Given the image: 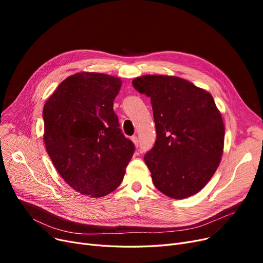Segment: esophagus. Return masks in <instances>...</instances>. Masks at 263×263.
<instances>
[{
  "label": "esophagus",
  "instance_id": "34e87169",
  "mask_svg": "<svg viewBox=\"0 0 263 263\" xmlns=\"http://www.w3.org/2000/svg\"><path fill=\"white\" fill-rule=\"evenodd\" d=\"M131 140H132V142L134 143V145H135V147H139V137H137L136 135H133L132 137H131Z\"/></svg>",
  "mask_w": 263,
  "mask_h": 263
}]
</instances>
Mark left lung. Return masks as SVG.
<instances>
[{"mask_svg":"<svg viewBox=\"0 0 263 263\" xmlns=\"http://www.w3.org/2000/svg\"><path fill=\"white\" fill-rule=\"evenodd\" d=\"M132 84L153 105L157 140L144 160L154 184L176 199L196 194L223 155L225 128L213 97L178 77L144 76Z\"/></svg>","mask_w":263,"mask_h":263,"instance_id":"obj_1","label":"left lung"}]
</instances>
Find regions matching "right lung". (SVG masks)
Masks as SVG:
<instances>
[{"mask_svg":"<svg viewBox=\"0 0 263 263\" xmlns=\"http://www.w3.org/2000/svg\"><path fill=\"white\" fill-rule=\"evenodd\" d=\"M121 81L80 72L63 81L44 106V140L64 180L83 195L102 197L122 181L134 154L113 101Z\"/></svg>","mask_w":263,"mask_h":263,"instance_id":"add662e5","label":"right lung"}]
</instances>
